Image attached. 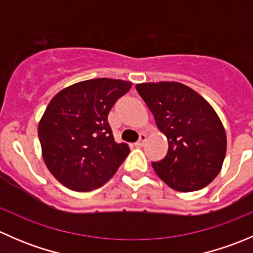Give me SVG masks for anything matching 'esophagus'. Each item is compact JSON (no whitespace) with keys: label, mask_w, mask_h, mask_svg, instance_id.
<instances>
[{"label":"esophagus","mask_w":253,"mask_h":253,"mask_svg":"<svg viewBox=\"0 0 253 253\" xmlns=\"http://www.w3.org/2000/svg\"><path fill=\"white\" fill-rule=\"evenodd\" d=\"M145 139H147V134L141 133V136H139V139H138V141H137L136 144L138 145V147H142V145H144Z\"/></svg>","instance_id":"esophagus-1"}]
</instances>
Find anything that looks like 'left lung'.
<instances>
[{
  "instance_id": "left-lung-1",
  "label": "left lung",
  "mask_w": 253,
  "mask_h": 253,
  "mask_svg": "<svg viewBox=\"0 0 253 253\" xmlns=\"http://www.w3.org/2000/svg\"><path fill=\"white\" fill-rule=\"evenodd\" d=\"M137 91L169 142L167 157L152 163L172 190L193 192L220 172L226 133L218 114L202 95L178 82L141 83Z\"/></svg>"
}]
</instances>
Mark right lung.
Listing matches in <instances>:
<instances>
[{"label": "right lung", "instance_id": "add662e5", "mask_svg": "<svg viewBox=\"0 0 253 253\" xmlns=\"http://www.w3.org/2000/svg\"><path fill=\"white\" fill-rule=\"evenodd\" d=\"M132 83L96 78L58 91L38 126L42 154L50 172L63 186L86 192L108 182L129 153L116 143L108 115Z\"/></svg>", "mask_w": 253, "mask_h": 253}]
</instances>
